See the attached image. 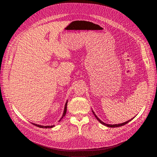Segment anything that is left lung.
<instances>
[{"instance_id":"left-lung-1","label":"left lung","mask_w":157,"mask_h":157,"mask_svg":"<svg viewBox=\"0 0 157 157\" xmlns=\"http://www.w3.org/2000/svg\"><path fill=\"white\" fill-rule=\"evenodd\" d=\"M92 113H94V116H95V117L97 118V120L99 121L101 124H102V125H105V126H107V127H113V128H114V127H121V126H123V125H125V124H127V123H128L129 121H130L132 120L133 118H132V119H130V120H128V121H125V122H124V123H120V124H113V125H111V124H107V123H104V122H103L102 121H101L99 118H98V117H97V115L95 114V113H94V111L92 110Z\"/></svg>"}]
</instances>
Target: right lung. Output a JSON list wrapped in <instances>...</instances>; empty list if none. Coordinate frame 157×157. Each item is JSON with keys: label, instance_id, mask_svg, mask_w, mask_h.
<instances>
[{"label": "right lung", "instance_id": "1", "mask_svg": "<svg viewBox=\"0 0 157 157\" xmlns=\"http://www.w3.org/2000/svg\"><path fill=\"white\" fill-rule=\"evenodd\" d=\"M67 102H68V100L66 101V102H65V107H64V110H63V114H62V117H61V118L60 119V120L59 121H59H60V120L63 118V117H65V114H66V112H67ZM32 124H33L34 125H35V126H37V127H40V128H53L55 125H48V126H44V125H38V124H36V123H32Z\"/></svg>", "mask_w": 157, "mask_h": 157}]
</instances>
